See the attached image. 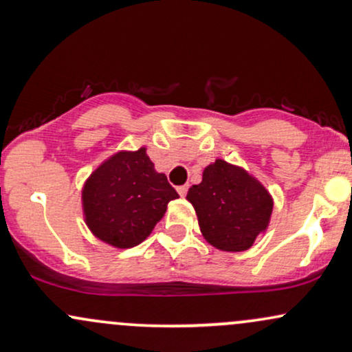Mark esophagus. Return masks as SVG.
<instances>
[{
	"label": "esophagus",
	"instance_id": "esophagus-1",
	"mask_svg": "<svg viewBox=\"0 0 352 352\" xmlns=\"http://www.w3.org/2000/svg\"><path fill=\"white\" fill-rule=\"evenodd\" d=\"M187 190H188V185H180V187H177V192H179L180 197H185Z\"/></svg>",
	"mask_w": 352,
	"mask_h": 352
}]
</instances>
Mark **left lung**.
Listing matches in <instances>:
<instances>
[{
    "mask_svg": "<svg viewBox=\"0 0 352 352\" xmlns=\"http://www.w3.org/2000/svg\"><path fill=\"white\" fill-rule=\"evenodd\" d=\"M201 235L220 252H245L265 235L273 213V197L256 177L240 165L217 159L204 168L201 182L188 188Z\"/></svg>",
    "mask_w": 352,
    "mask_h": 352,
    "instance_id": "obj_1",
    "label": "left lung"
}]
</instances>
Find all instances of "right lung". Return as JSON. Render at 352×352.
Listing matches in <instances>:
<instances>
[{"label": "right lung", "instance_id": "add662e5", "mask_svg": "<svg viewBox=\"0 0 352 352\" xmlns=\"http://www.w3.org/2000/svg\"><path fill=\"white\" fill-rule=\"evenodd\" d=\"M179 193L155 170L147 147L117 151L84 182L80 201L87 228L119 250L137 246L162 220Z\"/></svg>", "mask_w": 352, "mask_h": 352}]
</instances>
